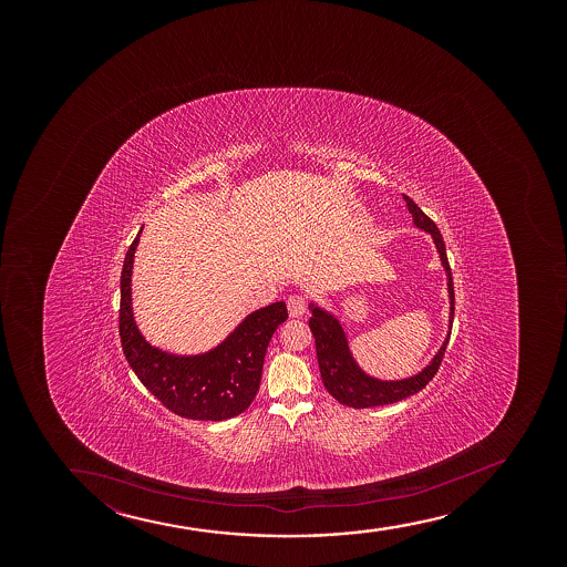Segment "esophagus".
Wrapping results in <instances>:
<instances>
[{"mask_svg": "<svg viewBox=\"0 0 567 567\" xmlns=\"http://www.w3.org/2000/svg\"><path fill=\"white\" fill-rule=\"evenodd\" d=\"M287 310H289L291 318H300L302 313L307 312V300L302 295H291L287 299Z\"/></svg>", "mask_w": 567, "mask_h": 567, "instance_id": "1", "label": "esophagus"}]
</instances>
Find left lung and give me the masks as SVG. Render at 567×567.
<instances>
[{"label":"left lung","mask_w":567,"mask_h":567,"mask_svg":"<svg viewBox=\"0 0 567 567\" xmlns=\"http://www.w3.org/2000/svg\"><path fill=\"white\" fill-rule=\"evenodd\" d=\"M403 198L412 214L414 227L431 236L439 259H441V265H443L444 274H446V291H449L450 302L449 334L422 371H417L412 377L384 380V378L372 377L359 367L358 361L353 358L348 334H346L344 326L340 323V319L326 308L319 307L316 300H310L308 308L312 312V318H310L308 326H310V331H312L313 339H316V353H318L321 380H323V385L332 398L337 399L339 403L346 404V406H352V409H369V406L398 403L401 399L411 398L417 391L423 390L439 371L444 352H446V344H449L450 329H452V319H454V284H452V272H450L449 259H446L443 236L439 233L435 223L431 221L430 217L417 208L412 198L406 195H403Z\"/></svg>","instance_id":"1"}]
</instances>
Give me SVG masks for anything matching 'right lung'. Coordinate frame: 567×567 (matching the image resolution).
Instances as JSON below:
<instances>
[{"label":"right lung","instance_id":"1","mask_svg":"<svg viewBox=\"0 0 567 567\" xmlns=\"http://www.w3.org/2000/svg\"><path fill=\"white\" fill-rule=\"evenodd\" d=\"M142 230L126 251L121 272L118 332L124 358L140 382L177 416L206 422L238 416L259 391L268 342L287 319L286 302L248 313L208 352H166L147 342L132 308V268Z\"/></svg>","mask_w":567,"mask_h":567}]
</instances>
